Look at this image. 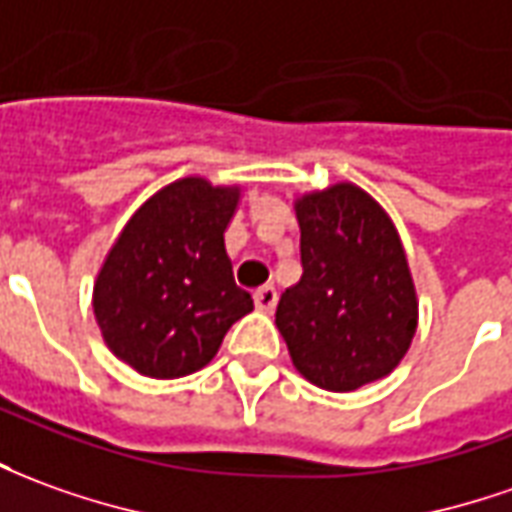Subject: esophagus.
I'll use <instances>...</instances> for the list:
<instances>
[{
	"mask_svg": "<svg viewBox=\"0 0 512 512\" xmlns=\"http://www.w3.org/2000/svg\"><path fill=\"white\" fill-rule=\"evenodd\" d=\"M253 301H256V309H262V312H273L278 303L276 287H270V284L259 287V290L253 292Z\"/></svg>",
	"mask_w": 512,
	"mask_h": 512,
	"instance_id": "34e87169",
	"label": "esophagus"
}]
</instances>
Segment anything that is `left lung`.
Wrapping results in <instances>:
<instances>
[{
  "label": "left lung",
  "mask_w": 512,
  "mask_h": 512,
  "mask_svg": "<svg viewBox=\"0 0 512 512\" xmlns=\"http://www.w3.org/2000/svg\"><path fill=\"white\" fill-rule=\"evenodd\" d=\"M301 281L281 295L276 326L295 370L351 393L398 368L418 329L410 262L390 214L357 183L295 197Z\"/></svg>",
  "instance_id": "obj_1"
}]
</instances>
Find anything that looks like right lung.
Here are the masks:
<instances>
[{"label": "right lung", "mask_w": 512, "mask_h": 512, "mask_svg": "<svg viewBox=\"0 0 512 512\" xmlns=\"http://www.w3.org/2000/svg\"><path fill=\"white\" fill-rule=\"evenodd\" d=\"M242 189L181 178L147 197L94 281V317L116 359L150 379L206 368L225 331L253 312L225 250Z\"/></svg>", "instance_id": "right-lung-1"}]
</instances>
